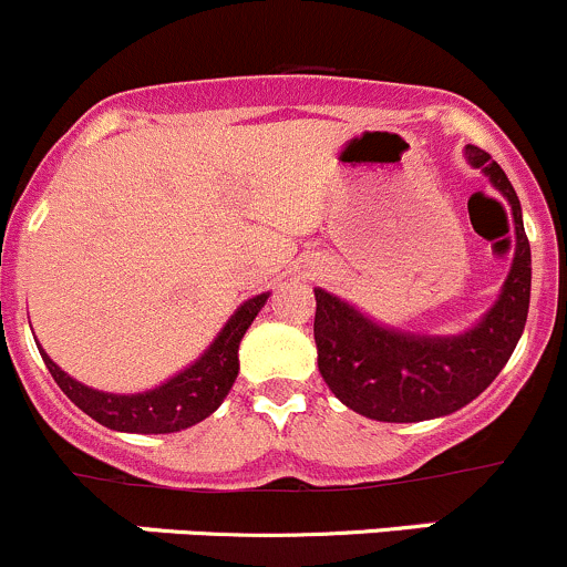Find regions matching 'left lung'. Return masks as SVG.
Segmentation results:
<instances>
[{
  "label": "left lung",
  "mask_w": 567,
  "mask_h": 567,
  "mask_svg": "<svg viewBox=\"0 0 567 567\" xmlns=\"http://www.w3.org/2000/svg\"><path fill=\"white\" fill-rule=\"evenodd\" d=\"M466 156L507 197L516 221V257L499 301L461 337H414L375 326L362 312L316 290L318 368L329 390L379 422H420L458 411L499 375L529 310L532 257L522 203L507 175L480 147Z\"/></svg>",
  "instance_id": "8db88e82"
}]
</instances>
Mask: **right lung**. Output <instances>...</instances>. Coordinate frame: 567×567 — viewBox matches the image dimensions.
<instances>
[{"instance_id": "1", "label": "right lung", "mask_w": 567, "mask_h": 567, "mask_svg": "<svg viewBox=\"0 0 567 567\" xmlns=\"http://www.w3.org/2000/svg\"><path fill=\"white\" fill-rule=\"evenodd\" d=\"M266 299L268 296L260 293L255 299L244 301L236 316L227 320L225 329L219 331L214 346L192 368H186L175 379H169L167 384L151 392L109 394L90 390V386L79 384L71 375L62 373L43 351H40V357H43L49 373L54 375L56 386L101 425L128 433H175L183 431V427L197 425L199 420L214 414L221 400L227 398L238 375L241 337L247 334L251 320L266 305Z\"/></svg>"}]
</instances>
